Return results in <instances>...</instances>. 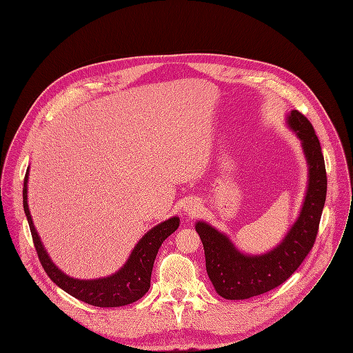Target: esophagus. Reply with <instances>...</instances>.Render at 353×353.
Returning a JSON list of instances; mask_svg holds the SVG:
<instances>
[{
	"mask_svg": "<svg viewBox=\"0 0 353 353\" xmlns=\"http://www.w3.org/2000/svg\"><path fill=\"white\" fill-rule=\"evenodd\" d=\"M196 210H197V205H196L194 203H188V204L185 205V211H186L188 214H194Z\"/></svg>",
	"mask_w": 353,
	"mask_h": 353,
	"instance_id": "esophagus-1",
	"label": "esophagus"
}]
</instances>
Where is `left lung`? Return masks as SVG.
Returning <instances> with one entry per match:
<instances>
[{"label": "left lung", "mask_w": 353, "mask_h": 353, "mask_svg": "<svg viewBox=\"0 0 353 353\" xmlns=\"http://www.w3.org/2000/svg\"><path fill=\"white\" fill-rule=\"evenodd\" d=\"M287 123L301 141L309 179L299 216L283 241L266 254L245 255L211 225L196 223L208 277L215 291L226 299H247L276 288L298 269L314 244L327 193L324 157L314 130L302 113L291 110Z\"/></svg>", "instance_id": "left-lung-1"}]
</instances>
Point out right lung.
I'll return each instance as SVG.
<instances>
[{"label":"right lung","mask_w":353,"mask_h":353,"mask_svg":"<svg viewBox=\"0 0 353 353\" xmlns=\"http://www.w3.org/2000/svg\"><path fill=\"white\" fill-rule=\"evenodd\" d=\"M29 168L23 185V208L30 226L39 259L50 279L74 298L99 307H117L142 298L150 288L152 269L163 241L179 226V218L172 216L150 229L134 247L124 266L112 276L97 280H80L65 274L47 254L33 225L28 204Z\"/></svg>","instance_id":"right-lung-1"}]
</instances>
